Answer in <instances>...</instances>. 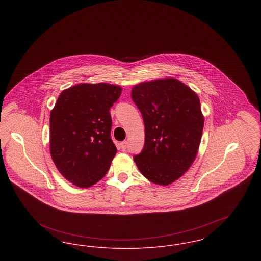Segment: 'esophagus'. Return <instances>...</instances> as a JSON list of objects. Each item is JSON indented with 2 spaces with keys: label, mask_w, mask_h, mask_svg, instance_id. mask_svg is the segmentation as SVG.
<instances>
[{
  "label": "esophagus",
  "mask_w": 261,
  "mask_h": 261,
  "mask_svg": "<svg viewBox=\"0 0 261 261\" xmlns=\"http://www.w3.org/2000/svg\"><path fill=\"white\" fill-rule=\"evenodd\" d=\"M127 141H123V142H121L120 143V149H125L126 148H127Z\"/></svg>",
  "instance_id": "1"
}]
</instances>
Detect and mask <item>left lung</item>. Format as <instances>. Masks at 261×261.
Returning <instances> with one entry per match:
<instances>
[{"mask_svg":"<svg viewBox=\"0 0 261 261\" xmlns=\"http://www.w3.org/2000/svg\"><path fill=\"white\" fill-rule=\"evenodd\" d=\"M131 97L145 124V145L134 162L150 182L169 185L197 156L204 122L199 97L174 78L140 83Z\"/></svg>","mask_w":261,"mask_h":261,"instance_id":"8db88e82","label":"left lung"}]
</instances>
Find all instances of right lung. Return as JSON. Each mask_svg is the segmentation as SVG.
Returning <instances> with one entry per match:
<instances>
[{
	"mask_svg": "<svg viewBox=\"0 0 261 261\" xmlns=\"http://www.w3.org/2000/svg\"><path fill=\"white\" fill-rule=\"evenodd\" d=\"M122 89L107 83L63 90L50 114V152L62 176L80 188L107 174L116 154L110 110Z\"/></svg>",
	"mask_w": 261,
	"mask_h": 261,
	"instance_id": "right-lung-1",
	"label": "right lung"
}]
</instances>
